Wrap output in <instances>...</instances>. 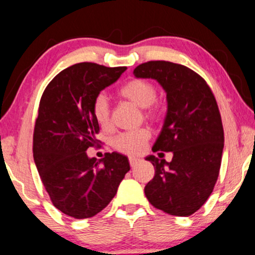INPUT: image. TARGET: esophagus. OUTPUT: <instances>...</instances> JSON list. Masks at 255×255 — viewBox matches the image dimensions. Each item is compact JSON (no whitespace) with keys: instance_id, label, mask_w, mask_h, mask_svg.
<instances>
[{"instance_id":"esophagus-1","label":"esophagus","mask_w":255,"mask_h":255,"mask_svg":"<svg viewBox=\"0 0 255 255\" xmlns=\"http://www.w3.org/2000/svg\"><path fill=\"white\" fill-rule=\"evenodd\" d=\"M128 162H130L131 166H134L138 162H139V158H136V157H130V158H128Z\"/></svg>"}]
</instances>
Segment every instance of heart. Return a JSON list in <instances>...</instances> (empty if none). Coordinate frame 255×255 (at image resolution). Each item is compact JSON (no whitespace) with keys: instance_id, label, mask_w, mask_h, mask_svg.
Segmentation results:
<instances>
[{"instance_id":"obj_1","label":"heart","mask_w":255,"mask_h":255,"mask_svg":"<svg viewBox=\"0 0 255 255\" xmlns=\"http://www.w3.org/2000/svg\"><path fill=\"white\" fill-rule=\"evenodd\" d=\"M119 96L128 100L139 109H145V117L155 119L159 115V108L156 105V89L147 80L132 79L119 90ZM93 116L100 127L108 128L111 125L110 104L105 94H98L93 102ZM150 138L147 128H140L131 132H123L113 138L112 144L118 151L128 155H137L145 146Z\"/></svg>"}]
</instances>
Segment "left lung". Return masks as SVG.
I'll list each match as a JSON object with an SVG mask.
<instances>
[{"label": "left lung", "mask_w": 255, "mask_h": 255, "mask_svg": "<svg viewBox=\"0 0 255 255\" xmlns=\"http://www.w3.org/2000/svg\"><path fill=\"white\" fill-rule=\"evenodd\" d=\"M136 78L153 79L166 93V115L152 151L172 152L171 162L153 155L155 176L144 188L157 209L189 216L203 206L218 180L224 151V128L212 93L199 74L170 61L137 66Z\"/></svg>", "instance_id": "8db88e82"}]
</instances>
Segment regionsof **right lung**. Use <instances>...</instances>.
I'll use <instances>...</instances> for the list:
<instances>
[{"mask_svg":"<svg viewBox=\"0 0 255 255\" xmlns=\"http://www.w3.org/2000/svg\"><path fill=\"white\" fill-rule=\"evenodd\" d=\"M125 70L75 64L55 75L41 97L33 137L34 162L54 207L72 218H92L102 212L130 170L128 157L122 153H106L97 161L86 152L98 144L94 99Z\"/></svg>","mask_w":255,"mask_h":255,"instance_id":"obj_1","label":"right lung"}]
</instances>
